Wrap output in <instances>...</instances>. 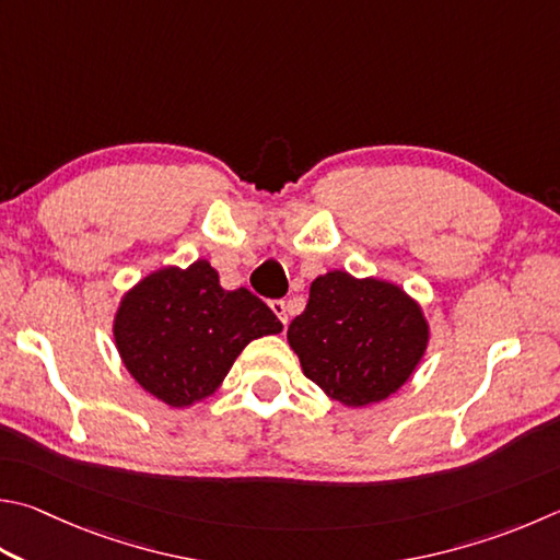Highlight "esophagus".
Listing matches in <instances>:
<instances>
[{"mask_svg":"<svg viewBox=\"0 0 560 560\" xmlns=\"http://www.w3.org/2000/svg\"><path fill=\"white\" fill-rule=\"evenodd\" d=\"M271 311L277 313V318L283 325H289V303L287 301H271Z\"/></svg>","mask_w":560,"mask_h":560,"instance_id":"esophagus-1","label":"esophagus"}]
</instances>
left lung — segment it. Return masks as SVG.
Here are the masks:
<instances>
[{"label":"left lung","mask_w":560,"mask_h":560,"mask_svg":"<svg viewBox=\"0 0 560 560\" xmlns=\"http://www.w3.org/2000/svg\"><path fill=\"white\" fill-rule=\"evenodd\" d=\"M301 370L350 409L389 399L411 380L431 342L423 306L392 281L348 271L315 277L306 311L289 325Z\"/></svg>","instance_id":"left-lung-1"}]
</instances>
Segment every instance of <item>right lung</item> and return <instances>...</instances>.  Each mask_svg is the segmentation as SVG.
Here are the masks:
<instances>
[{"mask_svg": "<svg viewBox=\"0 0 560 560\" xmlns=\"http://www.w3.org/2000/svg\"><path fill=\"white\" fill-rule=\"evenodd\" d=\"M281 328L252 291L222 289L208 259L147 273L121 293L112 320L127 372L171 409L206 401L252 340Z\"/></svg>", "mask_w": 560, "mask_h": 560, "instance_id": "right-lung-1", "label": "right lung"}]
</instances>
